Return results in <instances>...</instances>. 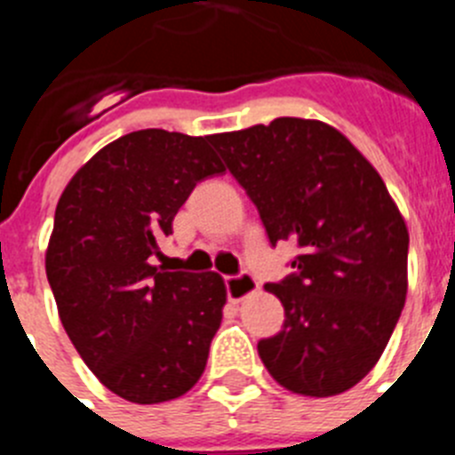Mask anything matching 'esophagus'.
Here are the masks:
<instances>
[{"label":"esophagus","mask_w":455,"mask_h":455,"mask_svg":"<svg viewBox=\"0 0 455 455\" xmlns=\"http://www.w3.org/2000/svg\"><path fill=\"white\" fill-rule=\"evenodd\" d=\"M257 287H259V284H257V280L246 271H241L239 275L225 277L228 299H230L232 303H239V300H243L246 296H251L252 291H257Z\"/></svg>","instance_id":"esophagus-1"}]
</instances>
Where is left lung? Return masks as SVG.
Listing matches in <instances>:
<instances>
[{"label":"left lung","instance_id":"obj_1","mask_svg":"<svg viewBox=\"0 0 455 455\" xmlns=\"http://www.w3.org/2000/svg\"><path fill=\"white\" fill-rule=\"evenodd\" d=\"M259 212L271 246L296 241L284 280L267 284L283 331L257 353L283 387L335 396L383 355L408 293V228L376 168L344 134L303 118L209 136Z\"/></svg>","mask_w":455,"mask_h":455}]
</instances>
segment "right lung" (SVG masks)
I'll return each mask as SVG.
<instances>
[{"instance_id": "1", "label": "right lung", "mask_w": 455, "mask_h": 455, "mask_svg": "<svg viewBox=\"0 0 455 455\" xmlns=\"http://www.w3.org/2000/svg\"><path fill=\"white\" fill-rule=\"evenodd\" d=\"M225 171L209 136L140 130L77 171L54 214L45 268L68 337L100 383L164 403L203 376L223 319L219 273L152 267L196 184Z\"/></svg>"}]
</instances>
